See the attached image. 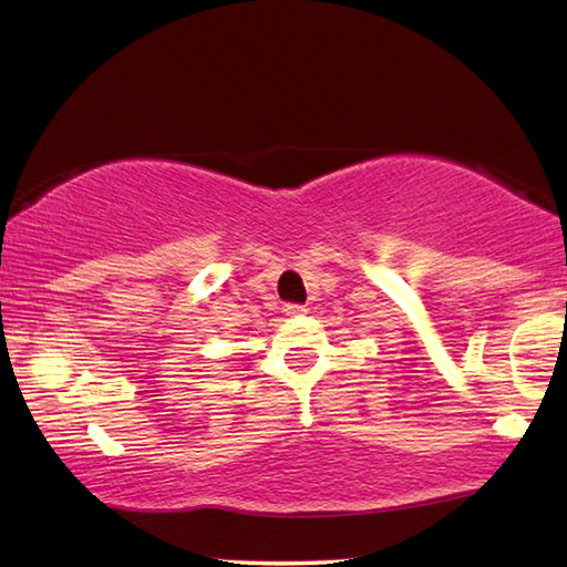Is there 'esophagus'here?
Wrapping results in <instances>:
<instances>
[{
	"instance_id": "34e87169",
	"label": "esophagus",
	"mask_w": 567,
	"mask_h": 567,
	"mask_svg": "<svg viewBox=\"0 0 567 567\" xmlns=\"http://www.w3.org/2000/svg\"><path fill=\"white\" fill-rule=\"evenodd\" d=\"M305 305H295V302H290V305H285V315L287 317H297V315H305Z\"/></svg>"
}]
</instances>
